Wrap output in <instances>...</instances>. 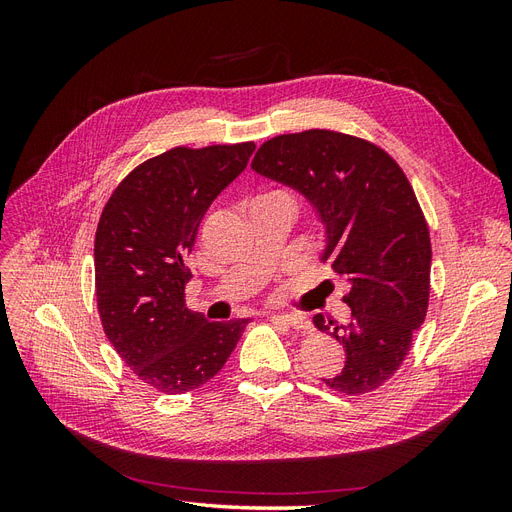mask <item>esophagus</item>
Here are the masks:
<instances>
[{
	"mask_svg": "<svg viewBox=\"0 0 512 512\" xmlns=\"http://www.w3.org/2000/svg\"><path fill=\"white\" fill-rule=\"evenodd\" d=\"M271 320L277 324H284V327H288V329H307L309 327V324L301 316H292V314H284V316L273 314Z\"/></svg>",
	"mask_w": 512,
	"mask_h": 512,
	"instance_id": "obj_1",
	"label": "esophagus"
}]
</instances>
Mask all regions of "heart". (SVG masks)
Returning <instances> with one entry per match:
<instances>
[{
  "label": "heart",
  "instance_id": "b5f03b06",
  "mask_svg": "<svg viewBox=\"0 0 512 512\" xmlns=\"http://www.w3.org/2000/svg\"><path fill=\"white\" fill-rule=\"evenodd\" d=\"M252 203H286V205H290V207H292V200H290V196H288L286 192H280V190H273V192L262 194V196L254 198Z\"/></svg>",
  "mask_w": 512,
  "mask_h": 512
}]
</instances>
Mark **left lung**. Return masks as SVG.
Here are the masks:
<instances>
[{"label": "left lung", "instance_id": "8db88e82", "mask_svg": "<svg viewBox=\"0 0 512 512\" xmlns=\"http://www.w3.org/2000/svg\"><path fill=\"white\" fill-rule=\"evenodd\" d=\"M252 168L305 198L322 226L320 260L348 284L346 324L314 316L346 352L322 380L348 395L378 389L406 359L429 301V230L404 170L380 147L331 130L275 136Z\"/></svg>", "mask_w": 512, "mask_h": 512}]
</instances>
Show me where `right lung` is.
Returning <instances> with one entry per match:
<instances>
[{
	"mask_svg": "<svg viewBox=\"0 0 512 512\" xmlns=\"http://www.w3.org/2000/svg\"><path fill=\"white\" fill-rule=\"evenodd\" d=\"M254 143L177 147L136 166L96 230V297L108 342L145 384L179 395L211 380L250 318L209 322L185 305L198 224Z\"/></svg>",
	"mask_w": 512,
	"mask_h": 512,
	"instance_id": "1",
	"label": "right lung"
}]
</instances>
